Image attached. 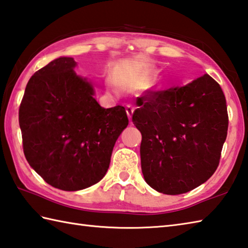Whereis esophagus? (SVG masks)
Returning <instances> with one entry per match:
<instances>
[{"label":"esophagus","instance_id":"obj_1","mask_svg":"<svg viewBox=\"0 0 248 248\" xmlns=\"http://www.w3.org/2000/svg\"><path fill=\"white\" fill-rule=\"evenodd\" d=\"M125 110H127V115L129 117V119H131L132 114H133V111H134V106L131 105V104H128L127 107H125Z\"/></svg>","mask_w":248,"mask_h":248}]
</instances>
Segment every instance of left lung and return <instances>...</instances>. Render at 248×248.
I'll return each mask as SVG.
<instances>
[{"mask_svg": "<svg viewBox=\"0 0 248 248\" xmlns=\"http://www.w3.org/2000/svg\"><path fill=\"white\" fill-rule=\"evenodd\" d=\"M132 123L142 134L144 179L157 192L183 194L217 169L229 117L219 83L205 74L183 87L147 90Z\"/></svg>", "mask_w": 248, "mask_h": 248, "instance_id": "obj_1", "label": "left lung"}]
</instances>
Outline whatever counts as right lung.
Instances as JSON below:
<instances>
[{
	"label": "right lung",
	"instance_id": "add662e5",
	"mask_svg": "<svg viewBox=\"0 0 248 248\" xmlns=\"http://www.w3.org/2000/svg\"><path fill=\"white\" fill-rule=\"evenodd\" d=\"M71 57H60L35 71L19 106L22 148L44 181L79 191L106 174L117 139L129 119L124 106L103 108L92 85L74 71Z\"/></svg>",
	"mask_w": 248,
	"mask_h": 248
}]
</instances>
